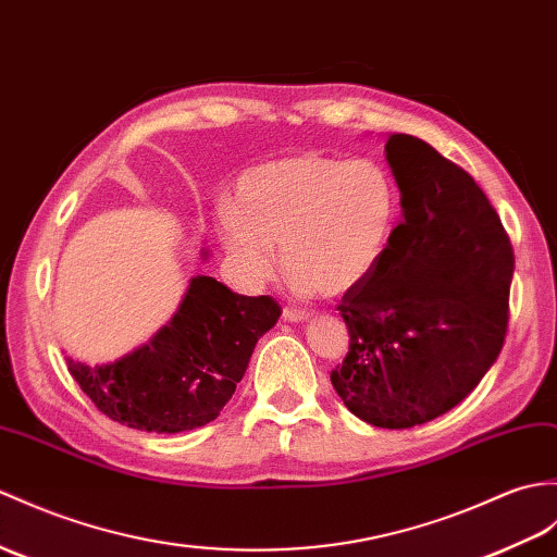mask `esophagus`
<instances>
[{
	"instance_id": "1",
	"label": "esophagus",
	"mask_w": 557,
	"mask_h": 557,
	"mask_svg": "<svg viewBox=\"0 0 557 557\" xmlns=\"http://www.w3.org/2000/svg\"><path fill=\"white\" fill-rule=\"evenodd\" d=\"M310 313L306 308H294V306H287L282 310V318L287 320V322H301V320H306Z\"/></svg>"
}]
</instances>
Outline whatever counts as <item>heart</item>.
I'll return each mask as SVG.
<instances>
[{"label":"heart","instance_id":"heart-1","mask_svg":"<svg viewBox=\"0 0 557 557\" xmlns=\"http://www.w3.org/2000/svg\"><path fill=\"white\" fill-rule=\"evenodd\" d=\"M398 215V183L380 161L299 153L244 173L235 206L218 209V235L244 280L273 277L280 244L299 287L342 296L380 268Z\"/></svg>","mask_w":557,"mask_h":557}]
</instances>
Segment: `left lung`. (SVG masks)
Instances as JSON below:
<instances>
[{
	"instance_id": "obj_1",
	"label": "left lung",
	"mask_w": 557,
	"mask_h": 557,
	"mask_svg": "<svg viewBox=\"0 0 557 557\" xmlns=\"http://www.w3.org/2000/svg\"><path fill=\"white\" fill-rule=\"evenodd\" d=\"M404 220L368 282L342 296L348 354L332 386L356 418L408 430L458 406L494 366L515 253L482 187L412 135L386 139Z\"/></svg>"
}]
</instances>
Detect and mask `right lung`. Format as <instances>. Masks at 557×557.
<instances>
[{
	"instance_id": "1",
	"label": "right lung",
	"mask_w": 557,
	"mask_h": 557,
	"mask_svg": "<svg viewBox=\"0 0 557 557\" xmlns=\"http://www.w3.org/2000/svg\"><path fill=\"white\" fill-rule=\"evenodd\" d=\"M282 315L273 296H242L194 277L175 318L135 354L69 372L99 412L141 432L175 434L220 416L247 372L258 337Z\"/></svg>"
}]
</instances>
